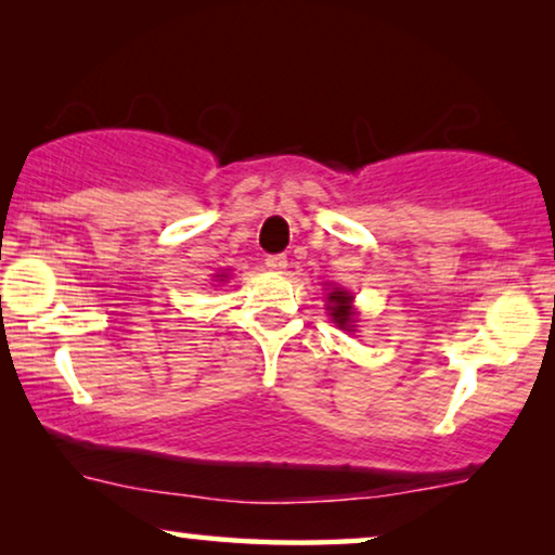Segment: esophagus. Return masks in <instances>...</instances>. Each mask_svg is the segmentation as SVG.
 I'll return each instance as SVG.
<instances>
[{"label":"esophagus","instance_id":"1","mask_svg":"<svg viewBox=\"0 0 555 555\" xmlns=\"http://www.w3.org/2000/svg\"><path fill=\"white\" fill-rule=\"evenodd\" d=\"M264 268L272 270V272H283L287 268V257L285 255H268V260H264Z\"/></svg>","mask_w":555,"mask_h":555}]
</instances>
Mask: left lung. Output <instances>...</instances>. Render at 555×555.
I'll list each match as a JSON object with an SVG mask.
<instances>
[{
  "instance_id": "obj_1",
  "label": "left lung",
  "mask_w": 555,
  "mask_h": 555,
  "mask_svg": "<svg viewBox=\"0 0 555 555\" xmlns=\"http://www.w3.org/2000/svg\"><path fill=\"white\" fill-rule=\"evenodd\" d=\"M325 308H328V315L340 331H356V308L351 293L344 291V287H333L328 298H325Z\"/></svg>"
}]
</instances>
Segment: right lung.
I'll return each mask as SVG.
<instances>
[{
    "instance_id": "1",
    "label": "right lung",
    "mask_w": 555,
    "mask_h": 555,
    "mask_svg": "<svg viewBox=\"0 0 555 555\" xmlns=\"http://www.w3.org/2000/svg\"><path fill=\"white\" fill-rule=\"evenodd\" d=\"M217 278H219V280H224V278H227V275H224V272H222V275H217Z\"/></svg>"
}]
</instances>
